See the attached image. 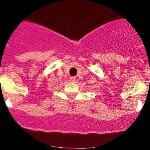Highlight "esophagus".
<instances>
[{
  "instance_id": "1",
  "label": "esophagus",
  "mask_w": 150,
  "mask_h": 150,
  "mask_svg": "<svg viewBox=\"0 0 150 150\" xmlns=\"http://www.w3.org/2000/svg\"><path fill=\"white\" fill-rule=\"evenodd\" d=\"M70 81L71 82H75V77H70Z\"/></svg>"
}]
</instances>
